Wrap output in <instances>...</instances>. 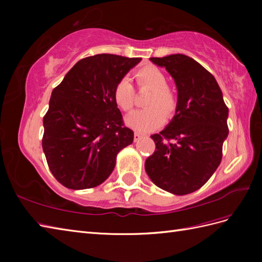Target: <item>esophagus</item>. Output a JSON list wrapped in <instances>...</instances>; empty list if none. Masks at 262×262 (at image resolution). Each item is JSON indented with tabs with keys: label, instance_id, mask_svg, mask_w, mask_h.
<instances>
[{
	"label": "esophagus",
	"instance_id": "34e87169",
	"mask_svg": "<svg viewBox=\"0 0 262 262\" xmlns=\"http://www.w3.org/2000/svg\"><path fill=\"white\" fill-rule=\"evenodd\" d=\"M143 136V134H141V133H138V132H135L134 133V141L135 142H137L138 140H141V137Z\"/></svg>",
	"mask_w": 262,
	"mask_h": 262
}]
</instances>
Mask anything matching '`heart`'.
Here are the masks:
<instances>
[{
    "mask_svg": "<svg viewBox=\"0 0 262 262\" xmlns=\"http://www.w3.org/2000/svg\"><path fill=\"white\" fill-rule=\"evenodd\" d=\"M134 79L140 89H151L147 100V108L136 110L126 117V124L138 132L157 129L166 118L173 116L178 107L177 93L170 88L164 72L155 65H145L135 71ZM116 104L124 111H129L135 104V89L132 82L124 77L114 89Z\"/></svg>",
    "mask_w": 262,
    "mask_h": 262,
    "instance_id": "1",
    "label": "heart"
}]
</instances>
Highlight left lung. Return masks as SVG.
Segmentation results:
<instances>
[{
    "instance_id": "obj_1",
    "label": "left lung",
    "mask_w": 262,
    "mask_h": 262,
    "mask_svg": "<svg viewBox=\"0 0 262 262\" xmlns=\"http://www.w3.org/2000/svg\"><path fill=\"white\" fill-rule=\"evenodd\" d=\"M149 59L174 79L178 107L170 124L151 136L155 151L145 161L146 173L165 191L191 193L221 163L229 108L215 77L191 57L174 54Z\"/></svg>"
}]
</instances>
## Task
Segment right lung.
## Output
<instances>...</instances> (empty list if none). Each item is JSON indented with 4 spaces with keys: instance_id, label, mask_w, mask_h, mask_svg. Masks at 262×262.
<instances>
[{
    "instance_id": "right-lung-1",
    "label": "right lung",
    "mask_w": 262,
    "mask_h": 262,
    "mask_svg": "<svg viewBox=\"0 0 262 262\" xmlns=\"http://www.w3.org/2000/svg\"><path fill=\"white\" fill-rule=\"evenodd\" d=\"M142 58L98 54L79 60L54 89L43 116L42 149L66 188L97 187L114 171L117 154L134 141L114 89Z\"/></svg>"
}]
</instances>
